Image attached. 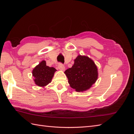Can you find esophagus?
<instances>
[{
  "mask_svg": "<svg viewBox=\"0 0 134 134\" xmlns=\"http://www.w3.org/2000/svg\"><path fill=\"white\" fill-rule=\"evenodd\" d=\"M58 68H59V70H62V71H64L65 69V68L64 65L63 64H59Z\"/></svg>",
  "mask_w": 134,
  "mask_h": 134,
  "instance_id": "1",
  "label": "esophagus"
}]
</instances>
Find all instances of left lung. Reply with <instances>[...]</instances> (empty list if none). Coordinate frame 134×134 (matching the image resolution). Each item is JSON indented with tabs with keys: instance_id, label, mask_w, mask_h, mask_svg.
Wrapping results in <instances>:
<instances>
[{
	"instance_id": "8db88e82",
	"label": "left lung",
	"mask_w": 134,
	"mask_h": 134,
	"mask_svg": "<svg viewBox=\"0 0 134 134\" xmlns=\"http://www.w3.org/2000/svg\"><path fill=\"white\" fill-rule=\"evenodd\" d=\"M70 86L76 92L90 89L98 78V69L93 61L86 56L78 55L71 68L65 71Z\"/></svg>"
}]
</instances>
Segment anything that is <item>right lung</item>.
<instances>
[{
	"label": "right lung",
	"instance_id": "add662e5",
	"mask_svg": "<svg viewBox=\"0 0 134 134\" xmlns=\"http://www.w3.org/2000/svg\"><path fill=\"white\" fill-rule=\"evenodd\" d=\"M56 71L54 68L47 66L45 61H42L32 70V75L35 78V84L39 87L46 86L51 83Z\"/></svg>",
	"mask_w": 134,
	"mask_h": 134
}]
</instances>
